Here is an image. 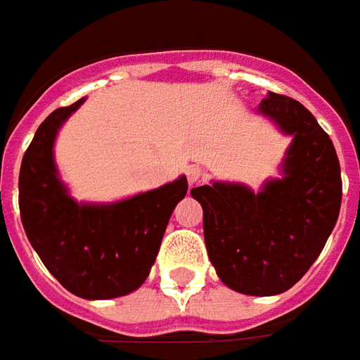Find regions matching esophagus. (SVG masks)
Returning <instances> with one entry per match:
<instances>
[{
    "label": "esophagus",
    "instance_id": "1",
    "mask_svg": "<svg viewBox=\"0 0 360 360\" xmlns=\"http://www.w3.org/2000/svg\"><path fill=\"white\" fill-rule=\"evenodd\" d=\"M205 171L199 165H191V167H187V181H189V185H197L199 181L203 179Z\"/></svg>",
    "mask_w": 360,
    "mask_h": 360
}]
</instances>
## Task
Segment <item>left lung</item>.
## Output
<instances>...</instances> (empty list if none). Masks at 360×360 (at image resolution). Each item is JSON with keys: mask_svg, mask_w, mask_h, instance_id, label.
<instances>
[{"mask_svg": "<svg viewBox=\"0 0 360 360\" xmlns=\"http://www.w3.org/2000/svg\"><path fill=\"white\" fill-rule=\"evenodd\" d=\"M259 111L292 135L285 177L259 193L213 183L191 195L203 207L205 245L219 279L233 291L269 297L289 291L321 255L339 219L342 181L335 145L307 107L269 94Z\"/></svg>", "mask_w": 360, "mask_h": 360, "instance_id": "8db88e82", "label": "left lung"}]
</instances>
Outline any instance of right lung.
Wrapping results in <instances>:
<instances>
[{"mask_svg":"<svg viewBox=\"0 0 360 360\" xmlns=\"http://www.w3.org/2000/svg\"><path fill=\"white\" fill-rule=\"evenodd\" d=\"M83 101L56 109L35 131L19 169V213L35 253L69 292L113 299L149 277L169 217L187 195V179L113 205L75 203L57 179L53 141Z\"/></svg>","mask_w":360,"mask_h":360,"instance_id":"obj_1","label":"right lung"}]
</instances>
